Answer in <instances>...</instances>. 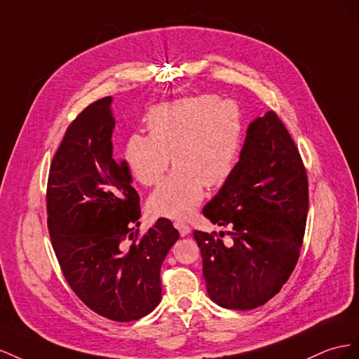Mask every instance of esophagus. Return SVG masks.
<instances>
[{"label":"esophagus","instance_id":"esophagus-1","mask_svg":"<svg viewBox=\"0 0 359 359\" xmlns=\"http://www.w3.org/2000/svg\"><path fill=\"white\" fill-rule=\"evenodd\" d=\"M174 227L179 230L180 236H187V234H189V231H191L189 225L187 222H183V221H176V222H174Z\"/></svg>","mask_w":359,"mask_h":359}]
</instances>
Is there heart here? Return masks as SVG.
I'll return each instance as SVG.
<instances>
[{
    "instance_id": "heart-1",
    "label": "heart",
    "mask_w": 359,
    "mask_h": 359,
    "mask_svg": "<svg viewBox=\"0 0 359 359\" xmlns=\"http://www.w3.org/2000/svg\"><path fill=\"white\" fill-rule=\"evenodd\" d=\"M149 134H132L123 150L128 171L141 185L176 170L151 192L149 209L158 217L187 218L204 197V185L219 187L236 168L242 142V112L234 100L185 97L153 107Z\"/></svg>"
}]
</instances>
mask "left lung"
I'll list each match as a JSON object with an SVG mask.
<instances>
[{
	"label": "left lung",
	"mask_w": 359,
	"mask_h": 359,
	"mask_svg": "<svg viewBox=\"0 0 359 359\" xmlns=\"http://www.w3.org/2000/svg\"><path fill=\"white\" fill-rule=\"evenodd\" d=\"M309 212V179L298 149L273 111L255 118L241 159L203 209L224 231H194L210 299L224 309L252 310L287 283L298 263Z\"/></svg>",
	"instance_id": "obj_1"
}]
</instances>
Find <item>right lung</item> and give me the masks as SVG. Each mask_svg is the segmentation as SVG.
<instances>
[{
	"mask_svg": "<svg viewBox=\"0 0 359 359\" xmlns=\"http://www.w3.org/2000/svg\"><path fill=\"white\" fill-rule=\"evenodd\" d=\"M111 96L70 123L50 162L46 212L54 252L70 289L116 322L147 316L161 302V266L179 231L167 218L140 236V196L125 161L112 155Z\"/></svg>",
	"mask_w": 359,
	"mask_h": 359,
	"instance_id": "1",
	"label": "right lung"
}]
</instances>
